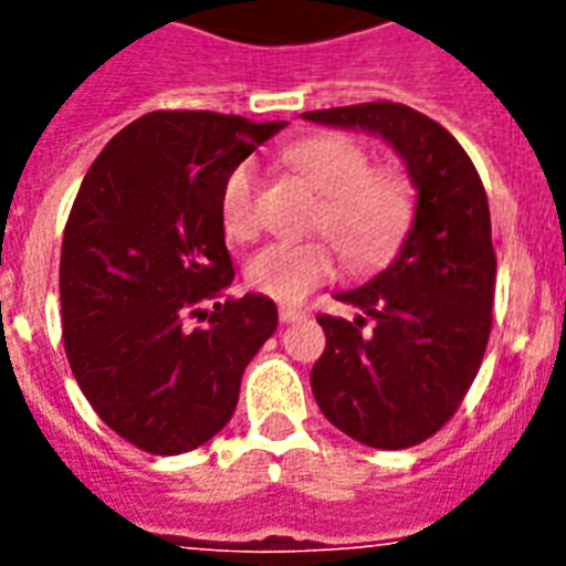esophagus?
I'll return each mask as SVG.
<instances>
[{"label":"esophagus","instance_id":"34e87169","mask_svg":"<svg viewBox=\"0 0 566 566\" xmlns=\"http://www.w3.org/2000/svg\"><path fill=\"white\" fill-rule=\"evenodd\" d=\"M279 317H282V323H296V319H305L308 317V311H302V308H279Z\"/></svg>","mask_w":566,"mask_h":566}]
</instances>
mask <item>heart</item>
I'll use <instances>...</instances> for the list:
<instances>
[{"instance_id": "heart-1", "label": "heart", "mask_w": 566, "mask_h": 566, "mask_svg": "<svg viewBox=\"0 0 566 566\" xmlns=\"http://www.w3.org/2000/svg\"><path fill=\"white\" fill-rule=\"evenodd\" d=\"M323 193L314 229L335 240L337 252L355 270H370L394 255L413 217L411 181L394 167H370L364 146L344 135L302 137L284 153ZM222 231L231 240L255 238V170L240 164L220 193ZM328 240H275L247 261L252 291L275 302H302L337 270Z\"/></svg>"}]
</instances>
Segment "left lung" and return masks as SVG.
<instances>
[{
  "label": "left lung",
  "instance_id": "obj_1",
  "mask_svg": "<svg viewBox=\"0 0 566 566\" xmlns=\"http://www.w3.org/2000/svg\"><path fill=\"white\" fill-rule=\"evenodd\" d=\"M311 123L381 135L408 164L417 213L394 264L319 314L326 353L311 390L328 422L373 449H408L452 420L482 367L496 252L484 185L447 128L399 102L308 111Z\"/></svg>",
  "mask_w": 566,
  "mask_h": 566
}]
</instances>
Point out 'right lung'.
Listing matches in <instances>:
<instances>
[{"mask_svg":"<svg viewBox=\"0 0 566 566\" xmlns=\"http://www.w3.org/2000/svg\"><path fill=\"white\" fill-rule=\"evenodd\" d=\"M279 128L153 111L111 137L75 196L61 247L66 361L99 420L144 452L211 440L279 326L261 293L220 300L234 282L222 185Z\"/></svg>","mask_w":566,"mask_h":566,"instance_id":"1","label":"right lung"}]
</instances>
